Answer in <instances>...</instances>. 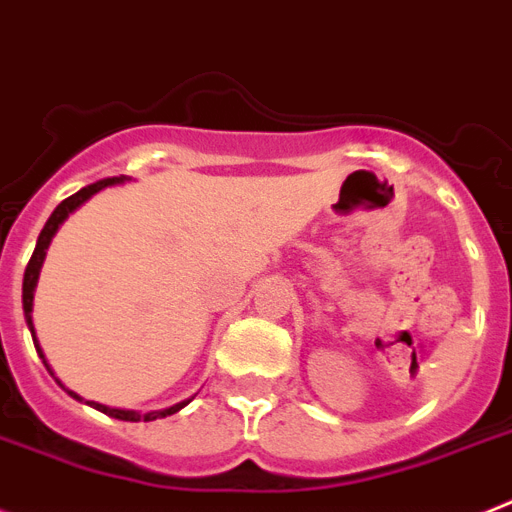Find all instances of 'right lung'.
Instances as JSON below:
<instances>
[{
  "label": "right lung",
  "mask_w": 512,
  "mask_h": 512,
  "mask_svg": "<svg viewBox=\"0 0 512 512\" xmlns=\"http://www.w3.org/2000/svg\"><path fill=\"white\" fill-rule=\"evenodd\" d=\"M123 180H126V177H123V175L121 177H108V180H97V182H92V185H87V188L79 190V193L69 195L66 201H61L59 206H56V211L51 213V219L46 221V226H43L41 237H38V242H35L33 257H30L28 268H25V278H22V311H25V322H28V330H30V335H33L35 350H38V355H41V358H43V363H46V368H48V373H51V376H53V371H51V366H48V361H46V355H43L41 345H38V337H35V327H33V296H35V286H38V275H41L43 260H46L48 244H51L53 234L59 231V226L64 224L66 219H69L71 211H77V208L82 206L84 201H90L92 195L100 193V190H105V188H108V185H118V182H123ZM56 381H59V379H56ZM59 384H61V381H59ZM61 386H64V384H61ZM64 389H66V386H64ZM66 391H69L71 397L82 402V397H79L77 391H71V389H66ZM190 399H193V397H190ZM190 399H185V402L172 404V407H167V410L146 412V415H139V412H133V410H115V407H105V404H97V402H87V404H92L95 410L105 412V415L115 417V420H126V422L144 420V422H149V420H157V417L175 415V412H180L182 407H185V404H190Z\"/></svg>",
  "instance_id": "add662e5"
}]
</instances>
